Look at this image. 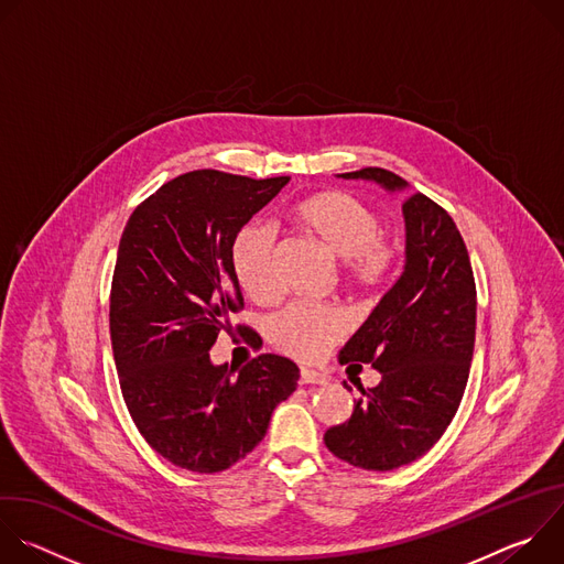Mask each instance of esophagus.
<instances>
[{"mask_svg": "<svg viewBox=\"0 0 564 564\" xmlns=\"http://www.w3.org/2000/svg\"><path fill=\"white\" fill-rule=\"evenodd\" d=\"M299 383H301V386H314V383L324 386V383H328V377H326V375H321V372H316V370L301 368V370H299Z\"/></svg>", "mask_w": 564, "mask_h": 564, "instance_id": "34e87169", "label": "esophagus"}]
</instances>
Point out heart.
I'll return each mask as SVG.
<instances>
[{"instance_id": "1", "label": "heart", "mask_w": 564, "mask_h": 564, "mask_svg": "<svg viewBox=\"0 0 564 564\" xmlns=\"http://www.w3.org/2000/svg\"><path fill=\"white\" fill-rule=\"evenodd\" d=\"M294 216L305 231L344 259V276L352 290L372 292L388 281L399 257V243L379 234V216L366 203L346 192H321L299 203ZM229 265L248 296L259 303L279 299L274 231L268 225L252 223L234 236ZM344 333L346 318L333 305L294 303L270 324L272 341L296 359H316Z\"/></svg>"}]
</instances>
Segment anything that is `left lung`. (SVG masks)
<instances>
[{
  "mask_svg": "<svg viewBox=\"0 0 564 564\" xmlns=\"http://www.w3.org/2000/svg\"><path fill=\"white\" fill-rule=\"evenodd\" d=\"M341 176L375 181L388 192L409 187L381 167ZM401 212L404 272L339 352L341 364H370L381 381L359 388L350 420L324 435L333 455L366 470L411 464L444 435L462 401L475 346V279L457 225L420 192Z\"/></svg>",
  "mask_w": 564,
  "mask_h": 564,
  "instance_id": "left-lung-1",
  "label": "left lung"
}]
</instances>
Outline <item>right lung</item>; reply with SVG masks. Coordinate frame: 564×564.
Listing matches in <instances>:
<instances>
[{
  "label": "right lung",
  "instance_id": "add662e5",
  "mask_svg": "<svg viewBox=\"0 0 564 564\" xmlns=\"http://www.w3.org/2000/svg\"><path fill=\"white\" fill-rule=\"evenodd\" d=\"M288 183L196 170L142 200L122 231L109 305L120 388L147 444L181 468L218 473L243 459L296 390L285 357L259 355L236 377L209 359L243 307L231 240ZM236 330L261 348L252 328Z\"/></svg>",
  "mask_w": 564,
  "mask_h": 564
}]
</instances>
